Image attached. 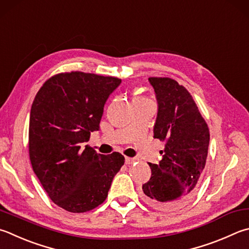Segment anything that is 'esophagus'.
<instances>
[{"label":"esophagus","mask_w":249,"mask_h":249,"mask_svg":"<svg viewBox=\"0 0 249 249\" xmlns=\"http://www.w3.org/2000/svg\"><path fill=\"white\" fill-rule=\"evenodd\" d=\"M134 162H136V159H135V158H128V157L125 158V163L126 164H133Z\"/></svg>","instance_id":"obj_1"}]
</instances>
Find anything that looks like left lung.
<instances>
[{
    "mask_svg": "<svg viewBox=\"0 0 249 249\" xmlns=\"http://www.w3.org/2000/svg\"><path fill=\"white\" fill-rule=\"evenodd\" d=\"M158 113L153 138L164 142L162 160L149 163L151 178L142 185V198L159 210L184 207L198 188L206 165L210 134L186 88L168 77H150Z\"/></svg>",
    "mask_w": 249,
    "mask_h": 249,
    "instance_id": "8db88e82",
    "label": "left lung"
}]
</instances>
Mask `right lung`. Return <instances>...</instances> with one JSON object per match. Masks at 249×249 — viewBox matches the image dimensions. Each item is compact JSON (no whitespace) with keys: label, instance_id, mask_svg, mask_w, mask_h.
<instances>
[{"label":"right lung","instance_id":"obj_1","mask_svg":"<svg viewBox=\"0 0 249 249\" xmlns=\"http://www.w3.org/2000/svg\"><path fill=\"white\" fill-rule=\"evenodd\" d=\"M121 81L81 71L57 74L31 106V165L51 200L66 211L79 213L101 205L124 164L119 152L105 156L83 146L100 128L103 107Z\"/></svg>","mask_w":249,"mask_h":249}]
</instances>
